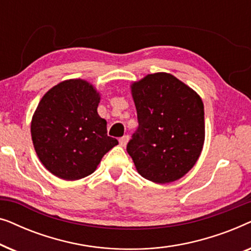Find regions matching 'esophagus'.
I'll use <instances>...</instances> for the list:
<instances>
[{"mask_svg": "<svg viewBox=\"0 0 251 251\" xmlns=\"http://www.w3.org/2000/svg\"><path fill=\"white\" fill-rule=\"evenodd\" d=\"M128 142H129V136H123V137H121V138L119 139L120 145H121L122 147H125Z\"/></svg>", "mask_w": 251, "mask_h": 251, "instance_id": "obj_1", "label": "esophagus"}]
</instances>
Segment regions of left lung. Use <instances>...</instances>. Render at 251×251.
Segmentation results:
<instances>
[{
	"label": "left lung",
	"instance_id": "obj_1",
	"mask_svg": "<svg viewBox=\"0 0 251 251\" xmlns=\"http://www.w3.org/2000/svg\"><path fill=\"white\" fill-rule=\"evenodd\" d=\"M138 129L126 145L140 176L167 184L186 175L204 143L200 96L168 73L149 74L131 85Z\"/></svg>",
	"mask_w": 251,
	"mask_h": 251
}]
</instances>
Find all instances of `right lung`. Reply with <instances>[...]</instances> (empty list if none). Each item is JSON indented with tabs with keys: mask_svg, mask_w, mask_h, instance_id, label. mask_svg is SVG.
<instances>
[{
	"mask_svg": "<svg viewBox=\"0 0 251 251\" xmlns=\"http://www.w3.org/2000/svg\"><path fill=\"white\" fill-rule=\"evenodd\" d=\"M100 96L81 78L60 82L41 99L30 133L44 167L65 180L91 175L102 156L119 142L107 136V122L98 115Z\"/></svg>",
	"mask_w": 251,
	"mask_h": 251,
	"instance_id": "1",
	"label": "right lung"
}]
</instances>
